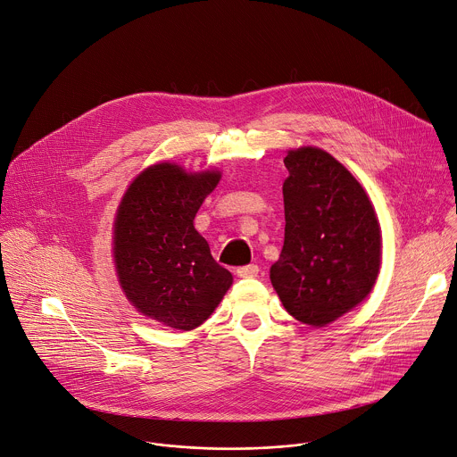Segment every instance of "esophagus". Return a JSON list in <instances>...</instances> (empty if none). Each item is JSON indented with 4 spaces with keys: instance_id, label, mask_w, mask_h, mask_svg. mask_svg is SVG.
I'll return each instance as SVG.
<instances>
[{
    "instance_id": "obj_1",
    "label": "esophagus",
    "mask_w": 457,
    "mask_h": 457,
    "mask_svg": "<svg viewBox=\"0 0 457 457\" xmlns=\"http://www.w3.org/2000/svg\"><path fill=\"white\" fill-rule=\"evenodd\" d=\"M258 272H260V267H258V265H254V263L245 265V267H239V269L236 270V274H237L239 278H256V276H258Z\"/></svg>"
}]
</instances>
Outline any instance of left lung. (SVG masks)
Listing matches in <instances>:
<instances>
[{
    "label": "left lung",
    "mask_w": 457,
    "mask_h": 457,
    "mask_svg": "<svg viewBox=\"0 0 457 457\" xmlns=\"http://www.w3.org/2000/svg\"><path fill=\"white\" fill-rule=\"evenodd\" d=\"M285 167V243L270 281L290 316L323 327L372 290L379 223L363 187L328 152L290 150Z\"/></svg>",
    "instance_id": "8db88e82"
}]
</instances>
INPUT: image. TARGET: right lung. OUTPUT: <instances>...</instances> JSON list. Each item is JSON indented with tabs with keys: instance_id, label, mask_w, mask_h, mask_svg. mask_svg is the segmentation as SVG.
<instances>
[{
	"instance_id": "add662e5",
	"label": "right lung",
	"mask_w": 457,
	"mask_h": 457,
	"mask_svg": "<svg viewBox=\"0 0 457 457\" xmlns=\"http://www.w3.org/2000/svg\"><path fill=\"white\" fill-rule=\"evenodd\" d=\"M220 172L188 174L172 163L143 170L125 192L114 223L120 283L146 318L192 330L220 305L232 274L216 263L195 228L203 199Z\"/></svg>"
}]
</instances>
